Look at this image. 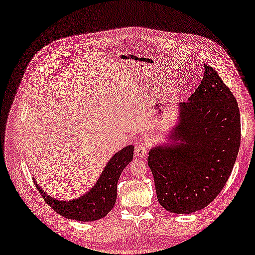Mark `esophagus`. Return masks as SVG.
I'll return each instance as SVG.
<instances>
[{"label":"esophagus","mask_w":255,"mask_h":255,"mask_svg":"<svg viewBox=\"0 0 255 255\" xmlns=\"http://www.w3.org/2000/svg\"><path fill=\"white\" fill-rule=\"evenodd\" d=\"M134 154H135V156L140 157V158L146 157L147 148L145 146V143H138V145L134 149Z\"/></svg>","instance_id":"obj_1"}]
</instances>
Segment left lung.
I'll return each mask as SVG.
<instances>
[{
	"instance_id": "obj_1",
	"label": "left lung",
	"mask_w": 255,
	"mask_h": 255,
	"mask_svg": "<svg viewBox=\"0 0 255 255\" xmlns=\"http://www.w3.org/2000/svg\"><path fill=\"white\" fill-rule=\"evenodd\" d=\"M204 70L201 84L178 105L172 142L152 148L148 156L158 202L174 214H191L213 202L229 178L241 145L236 98L212 66L205 63Z\"/></svg>"
}]
</instances>
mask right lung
<instances>
[{
	"mask_svg": "<svg viewBox=\"0 0 255 255\" xmlns=\"http://www.w3.org/2000/svg\"><path fill=\"white\" fill-rule=\"evenodd\" d=\"M134 147L130 145L116 153L106 164L98 181L85 195L69 201L56 200L43 192L34 179L36 189L43 200L60 216L81 222L104 218L116 204L117 185L121 173L133 159Z\"/></svg>",
	"mask_w": 255,
	"mask_h": 255,
	"instance_id": "1",
	"label": "right lung"
}]
</instances>
